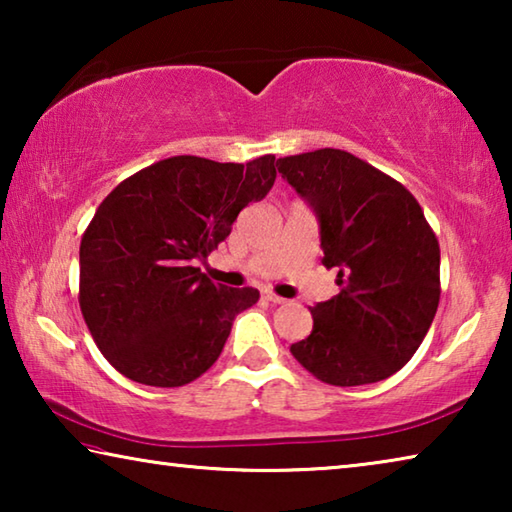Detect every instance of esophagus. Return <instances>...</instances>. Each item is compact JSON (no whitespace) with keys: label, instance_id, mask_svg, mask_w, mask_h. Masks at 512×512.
Segmentation results:
<instances>
[{"label":"esophagus","instance_id":"34e87169","mask_svg":"<svg viewBox=\"0 0 512 512\" xmlns=\"http://www.w3.org/2000/svg\"><path fill=\"white\" fill-rule=\"evenodd\" d=\"M264 298L268 302H273V305H284V302H287L282 296H277V293H273V291H264Z\"/></svg>","mask_w":512,"mask_h":512}]
</instances>
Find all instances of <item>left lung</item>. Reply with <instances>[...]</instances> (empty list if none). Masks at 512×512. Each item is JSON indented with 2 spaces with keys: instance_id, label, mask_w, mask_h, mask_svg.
I'll use <instances>...</instances> for the list:
<instances>
[{
  "instance_id": "8db88e82",
  "label": "left lung",
  "mask_w": 512,
  "mask_h": 512,
  "mask_svg": "<svg viewBox=\"0 0 512 512\" xmlns=\"http://www.w3.org/2000/svg\"><path fill=\"white\" fill-rule=\"evenodd\" d=\"M320 221L323 266L341 291L311 307L314 327L291 354L332 386L375 384L420 348L440 300V246L415 196L341 149L277 160Z\"/></svg>"
}]
</instances>
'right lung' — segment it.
<instances>
[{
	"mask_svg": "<svg viewBox=\"0 0 512 512\" xmlns=\"http://www.w3.org/2000/svg\"><path fill=\"white\" fill-rule=\"evenodd\" d=\"M275 155L246 164L173 155L103 198L81 239L79 305L103 357L146 386H185L219 359L259 291L196 266L275 183Z\"/></svg>",
	"mask_w": 512,
	"mask_h": 512,
	"instance_id": "add662e5",
	"label": "right lung"
}]
</instances>
